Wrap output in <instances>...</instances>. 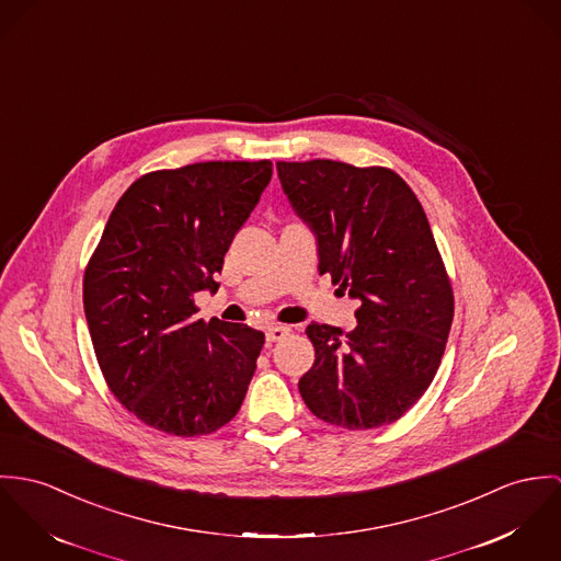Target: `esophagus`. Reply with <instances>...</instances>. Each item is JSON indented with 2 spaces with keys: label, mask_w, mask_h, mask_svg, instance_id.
Instances as JSON below:
<instances>
[{
  "label": "esophagus",
  "mask_w": 561,
  "mask_h": 561,
  "mask_svg": "<svg viewBox=\"0 0 561 561\" xmlns=\"http://www.w3.org/2000/svg\"><path fill=\"white\" fill-rule=\"evenodd\" d=\"M288 333H290L288 327H284V324H273V327L266 329V342H268V344L279 342V340H284Z\"/></svg>",
  "instance_id": "obj_1"
}]
</instances>
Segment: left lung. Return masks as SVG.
I'll use <instances>...</instances> for the list:
<instances>
[{
  "mask_svg": "<svg viewBox=\"0 0 561 561\" xmlns=\"http://www.w3.org/2000/svg\"><path fill=\"white\" fill-rule=\"evenodd\" d=\"M282 188L316 237L318 271L351 299L357 327L311 322L316 359L299 380L311 413L337 428L400 420L433 382L454 295L428 217L391 170L313 159L277 163Z\"/></svg>",
  "mask_w": 561,
  "mask_h": 561,
  "instance_id": "8db88e82",
  "label": "left lung"
}]
</instances>
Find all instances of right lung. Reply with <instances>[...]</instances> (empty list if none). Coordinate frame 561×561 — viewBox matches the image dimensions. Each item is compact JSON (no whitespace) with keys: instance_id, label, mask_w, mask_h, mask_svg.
Masks as SVG:
<instances>
[{"instance_id":"1","label":"right lung","mask_w":561,"mask_h":561,"mask_svg":"<svg viewBox=\"0 0 561 561\" xmlns=\"http://www.w3.org/2000/svg\"><path fill=\"white\" fill-rule=\"evenodd\" d=\"M273 174L206 161L141 176L118 199L83 277V310L112 393L168 435H210L248 393L264 333L195 318Z\"/></svg>"}]
</instances>
